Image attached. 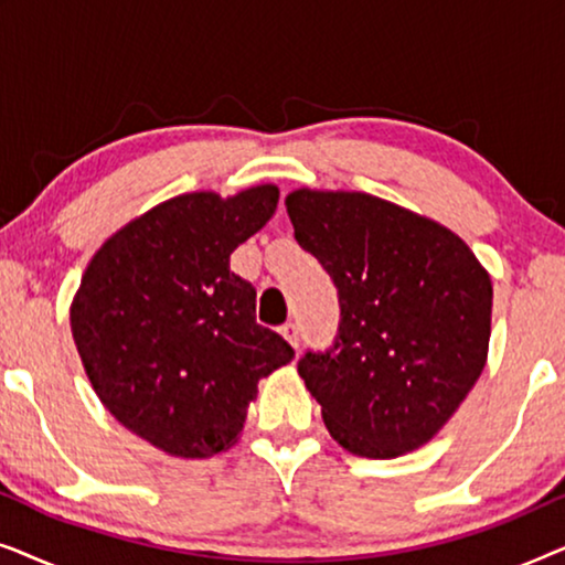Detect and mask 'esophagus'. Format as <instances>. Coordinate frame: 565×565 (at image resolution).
Segmentation results:
<instances>
[{"instance_id":"esophagus-1","label":"esophagus","mask_w":565,"mask_h":565,"mask_svg":"<svg viewBox=\"0 0 565 565\" xmlns=\"http://www.w3.org/2000/svg\"><path fill=\"white\" fill-rule=\"evenodd\" d=\"M280 334L288 339L290 342V347H296L298 350V344H300V337H298V323L296 321H288V323H282L280 327Z\"/></svg>"}]
</instances>
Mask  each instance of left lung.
I'll list each match as a JSON object with an SVG mask.
<instances>
[{
	"label": "left lung",
	"instance_id": "1",
	"mask_svg": "<svg viewBox=\"0 0 565 565\" xmlns=\"http://www.w3.org/2000/svg\"><path fill=\"white\" fill-rule=\"evenodd\" d=\"M285 205L339 292L334 344L298 360L329 435L362 458L416 450L486 365L489 273L450 228L365 192L296 190Z\"/></svg>",
	"mask_w": 565,
	"mask_h": 565
}]
</instances>
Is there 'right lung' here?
I'll list each match as a JSON object with an SVG mask.
<instances>
[{
  "instance_id": "obj_1",
  "label": "right lung",
  "mask_w": 565,
  "mask_h": 565,
  "mask_svg": "<svg viewBox=\"0 0 565 565\" xmlns=\"http://www.w3.org/2000/svg\"><path fill=\"white\" fill-rule=\"evenodd\" d=\"M280 190L167 200L107 238L72 303L92 388L122 427L174 458H211L244 429L257 383L292 347L257 323L231 254L273 218Z\"/></svg>"
}]
</instances>
